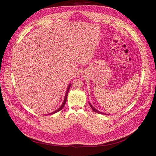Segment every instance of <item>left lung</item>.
I'll return each mask as SVG.
<instances>
[{"label":"left lung","instance_id":"1","mask_svg":"<svg viewBox=\"0 0 156 156\" xmlns=\"http://www.w3.org/2000/svg\"><path fill=\"white\" fill-rule=\"evenodd\" d=\"M88 103H89V105H90V107L92 108V109L94 111V112H97V113H100V114H101V115H109L108 114H106V113H104V112H100V111H98L96 108H94L92 105V104L90 102H88Z\"/></svg>","mask_w":156,"mask_h":156}]
</instances>
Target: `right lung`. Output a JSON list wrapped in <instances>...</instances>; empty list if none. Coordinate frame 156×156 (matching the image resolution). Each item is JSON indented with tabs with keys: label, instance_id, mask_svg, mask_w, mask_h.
<instances>
[{
	"label": "right lung",
	"instance_id": "obj_1",
	"mask_svg": "<svg viewBox=\"0 0 156 156\" xmlns=\"http://www.w3.org/2000/svg\"><path fill=\"white\" fill-rule=\"evenodd\" d=\"M71 85H72V84H69V85L68 86V88H67V90H66V94H65V97H64V101H63V103L62 104V105H61L58 109H56L55 111H53V112H51V113H49V114H47L46 115H53V114H55V113H56V112H58V111H60V110H62V108H63V107H64V105H65V104H66V100H67V96H68V92H69V88H70V87H71Z\"/></svg>",
	"mask_w": 156,
	"mask_h": 156
}]
</instances>
